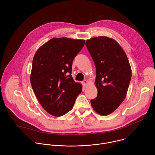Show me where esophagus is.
<instances>
[{"label": "esophagus", "mask_w": 155, "mask_h": 155, "mask_svg": "<svg viewBox=\"0 0 155 155\" xmlns=\"http://www.w3.org/2000/svg\"><path fill=\"white\" fill-rule=\"evenodd\" d=\"M87 81L86 80L82 81V83H83V84L84 86H86V85L87 84Z\"/></svg>", "instance_id": "1"}]
</instances>
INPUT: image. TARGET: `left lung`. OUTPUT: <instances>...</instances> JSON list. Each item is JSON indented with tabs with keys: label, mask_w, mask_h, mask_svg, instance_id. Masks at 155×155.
I'll return each mask as SVG.
<instances>
[{
	"label": "left lung",
	"mask_w": 155,
	"mask_h": 155,
	"mask_svg": "<svg viewBox=\"0 0 155 155\" xmlns=\"http://www.w3.org/2000/svg\"><path fill=\"white\" fill-rule=\"evenodd\" d=\"M85 45L94 62L97 96L91 100L95 111L108 115L126 97L131 78L127 56L114 39L101 36L87 40Z\"/></svg>",
	"instance_id": "left-lung-1"
}]
</instances>
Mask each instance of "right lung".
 <instances>
[{
  "label": "right lung",
  "instance_id": "1",
  "mask_svg": "<svg viewBox=\"0 0 155 155\" xmlns=\"http://www.w3.org/2000/svg\"><path fill=\"white\" fill-rule=\"evenodd\" d=\"M84 40L53 38L38 48L30 77L41 105L51 115L61 117L74 107L82 86L71 75L72 62L84 45Z\"/></svg>",
  "mask_w": 155,
  "mask_h": 155
}]
</instances>
